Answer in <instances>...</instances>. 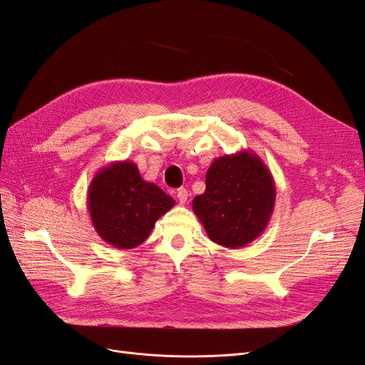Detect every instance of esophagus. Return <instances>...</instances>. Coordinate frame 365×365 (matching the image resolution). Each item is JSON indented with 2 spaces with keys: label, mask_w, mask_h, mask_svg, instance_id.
Returning a JSON list of instances; mask_svg holds the SVG:
<instances>
[{
  "label": "esophagus",
  "mask_w": 365,
  "mask_h": 365,
  "mask_svg": "<svg viewBox=\"0 0 365 365\" xmlns=\"http://www.w3.org/2000/svg\"><path fill=\"white\" fill-rule=\"evenodd\" d=\"M176 197H178L180 204H185L187 197H189V192H187L185 189H178V192H176Z\"/></svg>",
  "instance_id": "34e87169"
}]
</instances>
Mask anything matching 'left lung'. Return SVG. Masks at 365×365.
<instances>
[{
	"instance_id": "8db88e82",
	"label": "left lung",
	"mask_w": 365,
	"mask_h": 365,
	"mask_svg": "<svg viewBox=\"0 0 365 365\" xmlns=\"http://www.w3.org/2000/svg\"><path fill=\"white\" fill-rule=\"evenodd\" d=\"M275 204V184L267 164L250 149L215 158L205 192L193 212L207 236L225 248H242L267 228Z\"/></svg>"
}]
</instances>
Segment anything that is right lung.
<instances>
[{
  "instance_id": "add662e5",
  "label": "right lung",
  "mask_w": 365,
  "mask_h": 365,
  "mask_svg": "<svg viewBox=\"0 0 365 365\" xmlns=\"http://www.w3.org/2000/svg\"><path fill=\"white\" fill-rule=\"evenodd\" d=\"M86 201L97 235L118 250L143 244L157 220L175 205L157 184L141 178L132 161H114L98 170Z\"/></svg>"
}]
</instances>
